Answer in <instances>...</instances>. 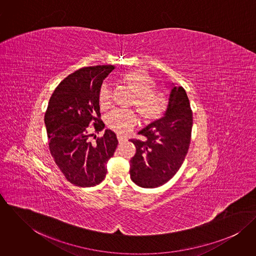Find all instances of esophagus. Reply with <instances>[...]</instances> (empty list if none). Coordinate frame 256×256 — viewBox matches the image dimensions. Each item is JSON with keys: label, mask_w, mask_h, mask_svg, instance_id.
<instances>
[{"label": "esophagus", "mask_w": 256, "mask_h": 256, "mask_svg": "<svg viewBox=\"0 0 256 256\" xmlns=\"http://www.w3.org/2000/svg\"><path fill=\"white\" fill-rule=\"evenodd\" d=\"M117 139H118L119 143H123V142L126 141V138H124V137H122V136H120V135H117Z\"/></svg>", "instance_id": "esophagus-1"}]
</instances>
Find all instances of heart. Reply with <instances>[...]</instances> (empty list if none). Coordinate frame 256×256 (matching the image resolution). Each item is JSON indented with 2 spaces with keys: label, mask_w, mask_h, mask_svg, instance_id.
Segmentation results:
<instances>
[{
  "label": "heart",
  "mask_w": 256,
  "mask_h": 256,
  "mask_svg": "<svg viewBox=\"0 0 256 256\" xmlns=\"http://www.w3.org/2000/svg\"><path fill=\"white\" fill-rule=\"evenodd\" d=\"M119 80L132 92L134 96L130 106H135L142 120L146 123L158 120L168 106L166 96L152 88L154 82L143 69L131 70L122 74ZM98 104L102 110L111 104L110 88L102 84L98 92ZM137 123V115L133 110H115L106 118L108 127L120 135L129 133Z\"/></svg>",
  "instance_id": "b5f03b06"
}]
</instances>
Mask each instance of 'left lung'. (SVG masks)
Returning a JSON list of instances; mask_svg holds the SVG:
<instances>
[{
    "mask_svg": "<svg viewBox=\"0 0 256 256\" xmlns=\"http://www.w3.org/2000/svg\"><path fill=\"white\" fill-rule=\"evenodd\" d=\"M192 110L182 86H172L164 116L131 139L136 154L130 160V176L143 188H156L172 180L187 154L192 130Z\"/></svg>",
    "mask_w": 256,
    "mask_h": 256,
    "instance_id": "obj_1",
    "label": "left lung"
}]
</instances>
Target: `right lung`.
I'll list each match as a JSON object with an SVG mask.
<instances>
[{
    "label": "right lung",
    "instance_id": "right-lung-1",
    "mask_svg": "<svg viewBox=\"0 0 256 256\" xmlns=\"http://www.w3.org/2000/svg\"><path fill=\"white\" fill-rule=\"evenodd\" d=\"M114 69L111 65L84 67L65 78L52 94L44 122L50 154L67 180L76 186L92 187L106 176V162L118 140L113 131L102 137L94 132L104 128L100 119L98 92L104 80Z\"/></svg>",
    "mask_w": 256,
    "mask_h": 256
}]
</instances>
